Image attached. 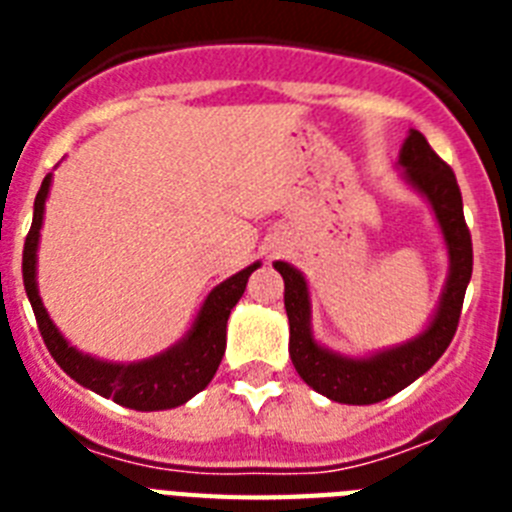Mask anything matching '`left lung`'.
<instances>
[{"label":"left lung","instance_id":"8db88e82","mask_svg":"<svg viewBox=\"0 0 512 512\" xmlns=\"http://www.w3.org/2000/svg\"><path fill=\"white\" fill-rule=\"evenodd\" d=\"M397 164L402 176L431 202L443 243L449 251V277L441 292V302L428 328L420 336L384 348L366 359L343 356L320 346L310 328V292L295 266L274 261V269L284 279V307L289 318V356L297 374L312 390L343 405H374L405 390L410 382L425 374L449 348L459 325L464 292L472 279V235L464 223V205L456 176L446 161L428 146L423 133L410 130L402 143Z\"/></svg>","mask_w":512,"mask_h":512}]
</instances>
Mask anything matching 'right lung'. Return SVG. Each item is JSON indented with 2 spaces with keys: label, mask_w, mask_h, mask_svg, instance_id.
Segmentation results:
<instances>
[{
  "label": "right lung",
  "mask_w": 512,
  "mask_h": 512,
  "mask_svg": "<svg viewBox=\"0 0 512 512\" xmlns=\"http://www.w3.org/2000/svg\"><path fill=\"white\" fill-rule=\"evenodd\" d=\"M51 176L53 174L45 176L38 189L33 225H30V233L25 238V251H22V282H25L27 300L33 305L45 346L71 379H76L81 387H87L97 395L110 397L117 405L143 410V413L179 408L187 400H192L197 392L205 390L210 379L215 377L217 366L225 354V328H228L230 310L235 307V302L241 300L248 277L261 264L256 261V264L246 266L243 271L217 284L197 312L187 336L166 348L164 354L133 361V364H112V361H99L89 354H81L58 333L53 320L48 318L43 300L38 295V282H35L40 225H43L45 200L51 192Z\"/></svg>",
  "instance_id": "right-lung-1"
}]
</instances>
